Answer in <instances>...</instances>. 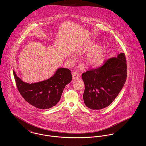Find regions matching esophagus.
Segmentation results:
<instances>
[{
    "instance_id": "esophagus-1",
    "label": "esophagus",
    "mask_w": 146,
    "mask_h": 146,
    "mask_svg": "<svg viewBox=\"0 0 146 146\" xmlns=\"http://www.w3.org/2000/svg\"><path fill=\"white\" fill-rule=\"evenodd\" d=\"M80 76V74H79L78 72H73L72 73V78L73 79H78L79 78Z\"/></svg>"
}]
</instances>
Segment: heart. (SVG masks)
<instances>
[{
    "instance_id": "heart-1",
    "label": "heart",
    "mask_w": 146,
    "mask_h": 146,
    "mask_svg": "<svg viewBox=\"0 0 146 146\" xmlns=\"http://www.w3.org/2000/svg\"><path fill=\"white\" fill-rule=\"evenodd\" d=\"M79 55L87 54L84 58L85 64L92 68H97L101 66L105 60V52L102 46H97L95 42H88L76 50ZM76 56H72L73 60H76Z\"/></svg>"
}]
</instances>
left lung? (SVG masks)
Instances as JSON below:
<instances>
[{
	"label": "left lung",
	"instance_id": "left-lung-1",
	"mask_svg": "<svg viewBox=\"0 0 146 146\" xmlns=\"http://www.w3.org/2000/svg\"><path fill=\"white\" fill-rule=\"evenodd\" d=\"M85 84L83 94L85 105L93 110L110 106L117 97L127 77V64L124 53L104 61L101 67L82 74Z\"/></svg>",
	"mask_w": 146,
	"mask_h": 146
}]
</instances>
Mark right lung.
Returning <instances> with one entry per match:
<instances>
[{
	"label": "right lung",
	"mask_w": 146,
	"mask_h": 146,
	"mask_svg": "<svg viewBox=\"0 0 146 146\" xmlns=\"http://www.w3.org/2000/svg\"><path fill=\"white\" fill-rule=\"evenodd\" d=\"M13 73L21 96L29 104L42 110L49 109L57 104L65 86L72 81L70 70L64 68H58L48 79L35 83H25L14 70Z\"/></svg>",
	"instance_id": "add662e5"
}]
</instances>
